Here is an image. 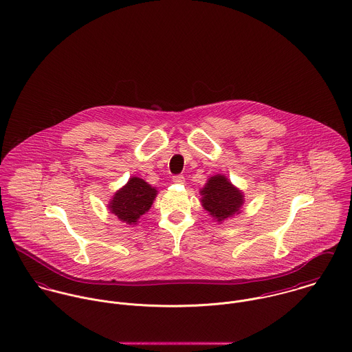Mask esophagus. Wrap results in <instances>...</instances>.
I'll return each mask as SVG.
<instances>
[{
	"mask_svg": "<svg viewBox=\"0 0 352 352\" xmlns=\"http://www.w3.org/2000/svg\"><path fill=\"white\" fill-rule=\"evenodd\" d=\"M173 182L177 184H183L186 182V179L183 175H176V176H173Z\"/></svg>",
	"mask_w": 352,
	"mask_h": 352,
	"instance_id": "obj_1",
	"label": "esophagus"
}]
</instances>
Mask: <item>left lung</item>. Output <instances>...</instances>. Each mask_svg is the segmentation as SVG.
<instances>
[{"mask_svg":"<svg viewBox=\"0 0 352 352\" xmlns=\"http://www.w3.org/2000/svg\"><path fill=\"white\" fill-rule=\"evenodd\" d=\"M201 204L218 221H223L239 212L244 203L243 192L239 191L222 175L212 176L201 191Z\"/></svg>","mask_w":352,"mask_h":352,"instance_id":"8db88e82","label":"left lung"}]
</instances>
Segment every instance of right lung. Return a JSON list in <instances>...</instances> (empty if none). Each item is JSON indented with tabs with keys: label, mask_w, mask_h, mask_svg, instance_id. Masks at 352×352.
<instances>
[{
	"label": "right lung",
	"mask_w": 352,
	"mask_h": 352,
	"mask_svg": "<svg viewBox=\"0 0 352 352\" xmlns=\"http://www.w3.org/2000/svg\"><path fill=\"white\" fill-rule=\"evenodd\" d=\"M157 195L155 188L140 177H131L129 183L119 190L109 203V210L123 222L135 223L153 204Z\"/></svg>",
	"instance_id": "1"
}]
</instances>
